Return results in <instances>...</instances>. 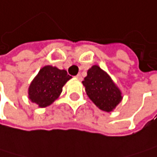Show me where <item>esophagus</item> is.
Here are the masks:
<instances>
[{
    "mask_svg": "<svg viewBox=\"0 0 157 157\" xmlns=\"http://www.w3.org/2000/svg\"><path fill=\"white\" fill-rule=\"evenodd\" d=\"M77 79H79V80H82V75L81 74H77L76 76H75Z\"/></svg>",
    "mask_w": 157,
    "mask_h": 157,
    "instance_id": "34e87169",
    "label": "esophagus"
}]
</instances>
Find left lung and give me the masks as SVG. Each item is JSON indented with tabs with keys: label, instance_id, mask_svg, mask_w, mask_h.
Instances as JSON below:
<instances>
[{
	"label": "left lung",
	"instance_id": "obj_1",
	"mask_svg": "<svg viewBox=\"0 0 157 157\" xmlns=\"http://www.w3.org/2000/svg\"><path fill=\"white\" fill-rule=\"evenodd\" d=\"M83 85L89 98L102 111H113L122 99L121 91L111 77L97 65L87 71Z\"/></svg>",
	"mask_w": 157,
	"mask_h": 157
}]
</instances>
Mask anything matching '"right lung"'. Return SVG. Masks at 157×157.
Here are the masks:
<instances>
[{
	"label": "right lung",
	"instance_id": "right-lung-1",
	"mask_svg": "<svg viewBox=\"0 0 157 157\" xmlns=\"http://www.w3.org/2000/svg\"><path fill=\"white\" fill-rule=\"evenodd\" d=\"M71 78L65 70L45 66L40 70L29 87V98L44 108L53 103L62 91L63 86Z\"/></svg>",
	"mask_w": 157,
	"mask_h": 157
}]
</instances>
